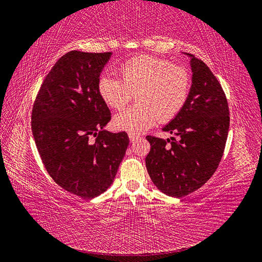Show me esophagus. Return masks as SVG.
<instances>
[{
    "label": "esophagus",
    "instance_id": "1",
    "mask_svg": "<svg viewBox=\"0 0 262 262\" xmlns=\"http://www.w3.org/2000/svg\"><path fill=\"white\" fill-rule=\"evenodd\" d=\"M139 138H140V137L138 136V134H134V133H129V139H130V141H131V142L137 141Z\"/></svg>",
    "mask_w": 262,
    "mask_h": 262
}]
</instances>
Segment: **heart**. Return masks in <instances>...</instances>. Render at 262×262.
<instances>
[{
    "label": "heart",
    "instance_id": "1",
    "mask_svg": "<svg viewBox=\"0 0 262 262\" xmlns=\"http://www.w3.org/2000/svg\"><path fill=\"white\" fill-rule=\"evenodd\" d=\"M120 80L101 76L99 97L112 109L120 110L136 94L139 104L114 118L118 130L138 134L152 126L156 119L168 121L185 106L190 89L189 72L170 62L148 55L132 59L119 68Z\"/></svg>",
    "mask_w": 262,
    "mask_h": 262
}]
</instances>
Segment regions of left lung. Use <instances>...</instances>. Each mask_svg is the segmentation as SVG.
Returning <instances> with one entry per match:
<instances>
[{"label": "left lung", "instance_id": "1", "mask_svg": "<svg viewBox=\"0 0 262 262\" xmlns=\"http://www.w3.org/2000/svg\"><path fill=\"white\" fill-rule=\"evenodd\" d=\"M190 59L191 86L185 106L163 131L177 137H146L150 150L145 158L153 184L165 194L181 198L202 187L223 156L229 129L225 94L204 62Z\"/></svg>", "mask_w": 262, "mask_h": 262}]
</instances>
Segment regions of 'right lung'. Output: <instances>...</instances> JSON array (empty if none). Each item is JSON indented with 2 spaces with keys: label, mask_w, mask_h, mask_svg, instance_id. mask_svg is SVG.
I'll use <instances>...</instances> for the list:
<instances>
[{
  "label": "right lung",
  "mask_w": 262,
  "mask_h": 262,
  "mask_svg": "<svg viewBox=\"0 0 262 262\" xmlns=\"http://www.w3.org/2000/svg\"><path fill=\"white\" fill-rule=\"evenodd\" d=\"M112 52L70 51L47 74L35 100L31 130L47 171L84 199L105 192L129 145L125 132L104 130L112 119L97 83ZM94 135L97 140L92 141Z\"/></svg>",
  "instance_id": "1"
}]
</instances>
